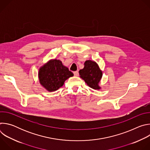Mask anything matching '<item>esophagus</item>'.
<instances>
[{
  "instance_id": "34e87169",
  "label": "esophagus",
  "mask_w": 150,
  "mask_h": 150,
  "mask_svg": "<svg viewBox=\"0 0 150 150\" xmlns=\"http://www.w3.org/2000/svg\"><path fill=\"white\" fill-rule=\"evenodd\" d=\"M74 74L75 76H77L79 75V72H78V71H75V72H74Z\"/></svg>"
}]
</instances>
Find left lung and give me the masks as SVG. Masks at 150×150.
Returning <instances> with one entry per match:
<instances>
[{"label": "left lung", "mask_w": 150, "mask_h": 150, "mask_svg": "<svg viewBox=\"0 0 150 150\" xmlns=\"http://www.w3.org/2000/svg\"><path fill=\"white\" fill-rule=\"evenodd\" d=\"M80 77L84 80L88 86L94 90H100L99 82L102 78L103 73L97 63L90 60L84 63V67L79 71Z\"/></svg>", "instance_id": "8db88e82"}]
</instances>
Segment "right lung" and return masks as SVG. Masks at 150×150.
Returning a JSON list of instances; mask_svg holds the SVG:
<instances>
[{
  "mask_svg": "<svg viewBox=\"0 0 150 150\" xmlns=\"http://www.w3.org/2000/svg\"><path fill=\"white\" fill-rule=\"evenodd\" d=\"M73 76V73L57 59L49 61L40 68L38 72L40 84L50 92L57 90L67 79Z\"/></svg>",
  "mask_w": 150,
  "mask_h": 150,
  "instance_id": "right-lung-1",
  "label": "right lung"
}]
</instances>
